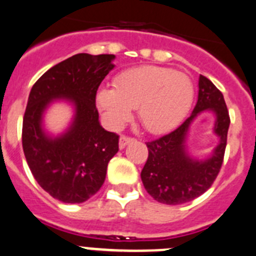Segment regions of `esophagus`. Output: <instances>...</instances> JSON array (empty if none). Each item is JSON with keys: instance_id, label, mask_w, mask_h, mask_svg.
Returning a JSON list of instances; mask_svg holds the SVG:
<instances>
[{"instance_id": "esophagus-1", "label": "esophagus", "mask_w": 256, "mask_h": 256, "mask_svg": "<svg viewBox=\"0 0 256 256\" xmlns=\"http://www.w3.org/2000/svg\"><path fill=\"white\" fill-rule=\"evenodd\" d=\"M135 142V139L134 138H130V136H125L122 135L120 138V149H124V148L126 146V145H128L130 142Z\"/></svg>"}]
</instances>
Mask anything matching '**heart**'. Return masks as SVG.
Returning <instances> with one entry per match:
<instances>
[{"label":"heart","instance_id":"heart-1","mask_svg":"<svg viewBox=\"0 0 256 256\" xmlns=\"http://www.w3.org/2000/svg\"><path fill=\"white\" fill-rule=\"evenodd\" d=\"M194 98V87L188 76L164 66H146L122 72L114 88L97 92V106L112 128H118L138 108L145 130L164 134L180 124Z\"/></svg>","mask_w":256,"mask_h":256}]
</instances>
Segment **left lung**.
Masks as SVG:
<instances>
[{
	"label": "left lung",
	"mask_w": 256,
	"mask_h": 256,
	"mask_svg": "<svg viewBox=\"0 0 256 256\" xmlns=\"http://www.w3.org/2000/svg\"><path fill=\"white\" fill-rule=\"evenodd\" d=\"M198 88V101L187 120L172 132L146 142L149 155L142 170V180L146 192L160 204H187L204 194L218 176L224 162L230 126L224 94L204 76H200ZM204 110L216 114L214 130L220 142L211 158L194 161L186 154L185 138L190 122Z\"/></svg>",
	"instance_id": "left-lung-1"
}]
</instances>
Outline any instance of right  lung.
Returning a JSON list of instances; mask_svg holds the SVG:
<instances>
[{
  "mask_svg": "<svg viewBox=\"0 0 256 256\" xmlns=\"http://www.w3.org/2000/svg\"><path fill=\"white\" fill-rule=\"evenodd\" d=\"M114 54H76L50 68L31 88L22 121V149L40 187L64 204H82L98 192L108 162L118 152V135L98 121L96 94L114 69ZM74 106V122L52 138L42 128V114L52 100Z\"/></svg>",
  "mask_w": 256,
  "mask_h": 256,
  "instance_id": "right-lung-1",
  "label": "right lung"
}]
</instances>
